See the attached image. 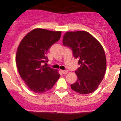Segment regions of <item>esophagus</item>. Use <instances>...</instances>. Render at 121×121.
<instances>
[{
  "instance_id": "34e87169",
  "label": "esophagus",
  "mask_w": 121,
  "mask_h": 121,
  "mask_svg": "<svg viewBox=\"0 0 121 121\" xmlns=\"http://www.w3.org/2000/svg\"><path fill=\"white\" fill-rule=\"evenodd\" d=\"M62 73L65 74L68 73V71H67V70H62Z\"/></svg>"
}]
</instances>
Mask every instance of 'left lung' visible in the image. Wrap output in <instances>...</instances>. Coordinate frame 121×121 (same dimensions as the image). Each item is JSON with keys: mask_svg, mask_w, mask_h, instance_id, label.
I'll return each mask as SVG.
<instances>
[{"mask_svg": "<svg viewBox=\"0 0 121 121\" xmlns=\"http://www.w3.org/2000/svg\"><path fill=\"white\" fill-rule=\"evenodd\" d=\"M63 44L70 48L80 67L75 71L78 79L71 89L82 95L95 91L103 79L106 70V57L99 42L85 31L67 32Z\"/></svg>", "mask_w": 121, "mask_h": 121, "instance_id": "left-lung-1", "label": "left lung"}]
</instances>
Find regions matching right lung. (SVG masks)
<instances>
[{
  "label": "right lung",
  "instance_id": "add662e5",
  "mask_svg": "<svg viewBox=\"0 0 121 121\" xmlns=\"http://www.w3.org/2000/svg\"><path fill=\"white\" fill-rule=\"evenodd\" d=\"M61 32L35 29L23 37L18 47L16 64L19 74L30 89L42 93L51 89L60 77L48 62L47 51L60 38Z\"/></svg>",
  "mask_w": 121,
  "mask_h": 121
}]
</instances>
